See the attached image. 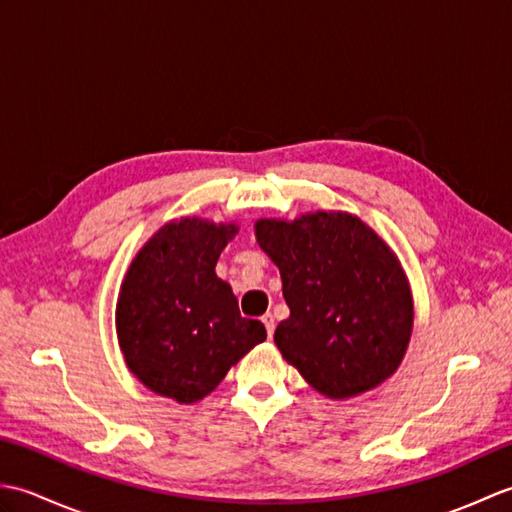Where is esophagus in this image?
Instances as JSON below:
<instances>
[{
  "instance_id": "obj_1",
  "label": "esophagus",
  "mask_w": 512,
  "mask_h": 512,
  "mask_svg": "<svg viewBox=\"0 0 512 512\" xmlns=\"http://www.w3.org/2000/svg\"><path fill=\"white\" fill-rule=\"evenodd\" d=\"M262 321H264V325H266V332H268V336L270 339H273V334H275V317L270 312H266L264 317H262Z\"/></svg>"
}]
</instances>
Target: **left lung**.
<instances>
[{
  "label": "left lung",
  "instance_id": "left-lung-1",
  "mask_svg": "<svg viewBox=\"0 0 512 512\" xmlns=\"http://www.w3.org/2000/svg\"><path fill=\"white\" fill-rule=\"evenodd\" d=\"M257 242L279 268L290 317L275 343L328 398H352L396 372L409 345L413 303L396 255L347 213L259 220Z\"/></svg>",
  "mask_w": 512,
  "mask_h": 512
}]
</instances>
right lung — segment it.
<instances>
[{
    "label": "right lung",
    "instance_id": "obj_1",
    "mask_svg": "<svg viewBox=\"0 0 512 512\" xmlns=\"http://www.w3.org/2000/svg\"><path fill=\"white\" fill-rule=\"evenodd\" d=\"M235 224L198 217L162 226L127 270L116 308L118 343L132 374L184 405L222 383L231 365L266 339L244 319L215 264Z\"/></svg>",
    "mask_w": 512,
    "mask_h": 512
}]
</instances>
